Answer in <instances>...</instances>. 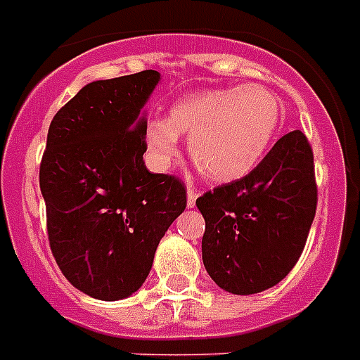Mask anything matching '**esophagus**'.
I'll return each mask as SVG.
<instances>
[{
	"mask_svg": "<svg viewBox=\"0 0 360 360\" xmlns=\"http://www.w3.org/2000/svg\"><path fill=\"white\" fill-rule=\"evenodd\" d=\"M195 200H198V190H194L192 186H188V188H186V205L194 207Z\"/></svg>",
	"mask_w": 360,
	"mask_h": 360,
	"instance_id": "obj_1",
	"label": "esophagus"
}]
</instances>
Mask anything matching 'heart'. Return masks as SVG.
<instances>
[{"label":"heart","instance_id":"1","mask_svg":"<svg viewBox=\"0 0 360 360\" xmlns=\"http://www.w3.org/2000/svg\"><path fill=\"white\" fill-rule=\"evenodd\" d=\"M281 122V103L255 84L195 92L177 99L168 116L146 124V153L165 172L179 153V134L198 170L214 183L246 177L262 160Z\"/></svg>","mask_w":360,"mask_h":360}]
</instances>
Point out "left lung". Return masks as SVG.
<instances>
[{
    "label": "left lung",
    "mask_w": 360,
    "mask_h": 360,
    "mask_svg": "<svg viewBox=\"0 0 360 360\" xmlns=\"http://www.w3.org/2000/svg\"><path fill=\"white\" fill-rule=\"evenodd\" d=\"M316 201L311 144L292 131L246 177L195 200L205 218L201 253L210 279L238 296L276 286L302 255Z\"/></svg>",
    "instance_id": "1"
}]
</instances>
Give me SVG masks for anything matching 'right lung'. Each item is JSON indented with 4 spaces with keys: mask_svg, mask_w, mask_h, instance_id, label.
<instances>
[{
    "mask_svg": "<svg viewBox=\"0 0 360 360\" xmlns=\"http://www.w3.org/2000/svg\"><path fill=\"white\" fill-rule=\"evenodd\" d=\"M160 74L94 81L55 114L40 162L49 248L77 290L116 302L139 290L186 207L177 177L144 165L146 101Z\"/></svg>",
    "mask_w": 360,
    "mask_h": 360,
    "instance_id": "add662e5",
    "label": "right lung"
}]
</instances>
